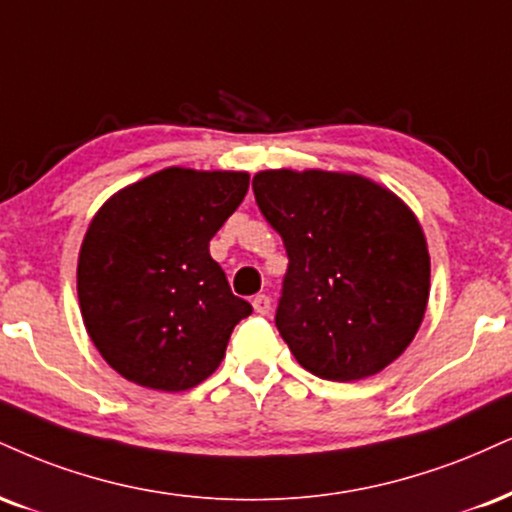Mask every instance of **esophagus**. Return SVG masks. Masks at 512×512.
I'll use <instances>...</instances> for the list:
<instances>
[{"mask_svg":"<svg viewBox=\"0 0 512 512\" xmlns=\"http://www.w3.org/2000/svg\"><path fill=\"white\" fill-rule=\"evenodd\" d=\"M252 307H255L257 315H269V310H272V300H269V295L260 293L252 298Z\"/></svg>","mask_w":512,"mask_h":512,"instance_id":"1","label":"esophagus"}]
</instances>
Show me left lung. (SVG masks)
<instances>
[{
  "label": "left lung",
  "instance_id": "8db88e82",
  "mask_svg": "<svg viewBox=\"0 0 512 512\" xmlns=\"http://www.w3.org/2000/svg\"><path fill=\"white\" fill-rule=\"evenodd\" d=\"M252 190L288 255L276 329L319 379L372 377L400 357L429 300L422 226L357 174L260 171Z\"/></svg>",
  "mask_w": 512,
  "mask_h": 512
}]
</instances>
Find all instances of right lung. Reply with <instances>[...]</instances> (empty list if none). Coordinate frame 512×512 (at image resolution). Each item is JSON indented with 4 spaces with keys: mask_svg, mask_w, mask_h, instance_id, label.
I'll list each match as a JSON object with an SVG mask.
<instances>
[{
    "mask_svg": "<svg viewBox=\"0 0 512 512\" xmlns=\"http://www.w3.org/2000/svg\"><path fill=\"white\" fill-rule=\"evenodd\" d=\"M248 186L245 171L171 166L119 190L90 221L78 257L80 312L121 377L176 393L224 360L252 305L231 293L209 240Z\"/></svg>",
    "mask_w": 512,
    "mask_h": 512,
    "instance_id": "add662e5",
    "label": "right lung"
}]
</instances>
